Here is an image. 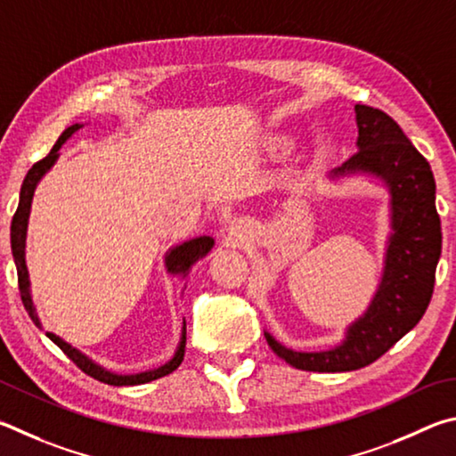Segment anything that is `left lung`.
<instances>
[{"mask_svg": "<svg viewBox=\"0 0 456 456\" xmlns=\"http://www.w3.org/2000/svg\"><path fill=\"white\" fill-rule=\"evenodd\" d=\"M354 110L358 151L334 174L366 172L387 182L393 196V236L385 274L366 314L350 326L337 348L298 353L266 332L274 354L298 370L346 372L372 364L419 324L435 290L443 234L433 170L388 114L362 103Z\"/></svg>", "mask_w": 456, "mask_h": 456, "instance_id": "left-lung-1", "label": "left lung"}]
</instances>
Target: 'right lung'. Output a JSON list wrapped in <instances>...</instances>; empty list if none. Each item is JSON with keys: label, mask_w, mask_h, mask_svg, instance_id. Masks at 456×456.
I'll use <instances>...</instances> for the list:
<instances>
[{"label": "right lung", "mask_w": 456, "mask_h": 456, "mask_svg": "<svg viewBox=\"0 0 456 456\" xmlns=\"http://www.w3.org/2000/svg\"><path fill=\"white\" fill-rule=\"evenodd\" d=\"M79 127H82V126L74 124V126H69L68 130H63V134L60 135L58 142H55V146L52 148L50 154H47L45 158H42L39 162H36L34 166L29 167V172L26 174V180H23V183H21L18 210H15L13 220H12V252H13L15 268H18V284H20L21 302H23V306H26L28 314L31 316V321H34V324L39 326V329H42V324H39V318L36 314L34 302H31L26 258H23V246H26V228H28L31 196H34L36 183L39 182V178H42V175L53 166L55 159H58V150L61 148V143L66 142L76 130H79ZM212 246H214V240L210 236H200V238H194V240L175 246V248L170 254H167V258H166L167 273L186 274L196 260H200L202 256H206L208 252H210ZM45 334L63 350V354H66L69 361L77 366L79 370H84L86 374H90L92 379L103 382V385H111V387H134V385H143V382L162 379V377H166V374H170L172 370L178 369V366L183 361V350H186V322H183L182 342L178 346V353L174 354L170 362L159 366V369L140 372V374H116V372H110L106 369H102V366H98L95 362H92L90 358L84 356L74 346H69L68 342H63L60 337H55V334H52V332H45Z\"/></svg>", "instance_id": "1"}]
</instances>
